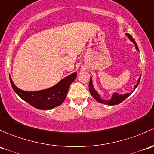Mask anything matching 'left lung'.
<instances>
[{
	"label": "left lung",
	"instance_id": "1",
	"mask_svg": "<svg viewBox=\"0 0 154 154\" xmlns=\"http://www.w3.org/2000/svg\"><path fill=\"white\" fill-rule=\"evenodd\" d=\"M126 36L129 38L130 41H131V42H133V44H134V45L136 50H137L138 52H139V49H138V47H137V45L136 42L134 41V39L132 38V36H131V35L129 34V33H126ZM140 77H141V76H140V77H139V79H138L137 83L136 85H134V91L135 90V88H136L137 87V85H139V82H140ZM89 91H90L91 94V95H92L93 97H94V99H95L98 102L102 103V104H107V105H110V106L116 105V104H120V103H121V102H123V101H124L125 99H126V98L128 97V96H129L131 94V93H129V94H128V93H126V94H118V93L115 92V93H113V94H112L111 99H108V100H105V99H102V98H101V96H99V93H98L97 91L95 90V88H94V85H93L92 77H91L90 82H89Z\"/></svg>",
	"mask_w": 154,
	"mask_h": 154
}]
</instances>
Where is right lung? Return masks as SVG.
I'll use <instances>...</instances> for the list:
<instances>
[{
	"label": "right lung",
	"instance_id": "obj_1",
	"mask_svg": "<svg viewBox=\"0 0 154 154\" xmlns=\"http://www.w3.org/2000/svg\"><path fill=\"white\" fill-rule=\"evenodd\" d=\"M77 72L70 74L49 88L36 91L21 90L14 85L11 76L10 82L12 88L22 99L38 109H51L60 105L66 97L72 82L77 77Z\"/></svg>",
	"mask_w": 154,
	"mask_h": 154
}]
</instances>
